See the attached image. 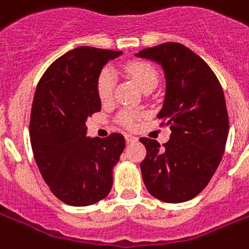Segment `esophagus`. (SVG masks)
I'll return each mask as SVG.
<instances>
[{
  "instance_id": "1",
  "label": "esophagus",
  "mask_w": 249,
  "mask_h": 249,
  "mask_svg": "<svg viewBox=\"0 0 249 249\" xmlns=\"http://www.w3.org/2000/svg\"><path fill=\"white\" fill-rule=\"evenodd\" d=\"M125 140H126V142L128 143H132V142H137V137L136 136H133V134L130 133H126L125 134Z\"/></svg>"
}]
</instances>
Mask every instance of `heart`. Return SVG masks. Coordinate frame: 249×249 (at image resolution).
I'll list each match as a JSON object with an SVG mask.
<instances>
[{
  "instance_id": "heart-1",
  "label": "heart",
  "mask_w": 249,
  "mask_h": 249,
  "mask_svg": "<svg viewBox=\"0 0 249 249\" xmlns=\"http://www.w3.org/2000/svg\"><path fill=\"white\" fill-rule=\"evenodd\" d=\"M125 71L130 78L133 79L134 82L137 83V86L142 91L149 89V88H154L157 86L158 73L152 64L146 63V62H129V63L125 64ZM115 83L116 76L112 68L106 67L99 73L96 82V89L97 96L101 101L109 100L112 97ZM136 119H137V115L134 113L133 110H123L119 115L120 124L128 126V128L134 124Z\"/></svg>"
}]
</instances>
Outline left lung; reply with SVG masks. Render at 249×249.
Here are the masks:
<instances>
[{"label": "left lung", "instance_id": "obj_1", "mask_svg": "<svg viewBox=\"0 0 249 249\" xmlns=\"http://www.w3.org/2000/svg\"><path fill=\"white\" fill-rule=\"evenodd\" d=\"M136 56L162 67L166 92L157 117L170 126L163 145L142 137L143 183L166 203L195 198L209 185L222 161L228 137V113L223 88L203 59L176 42L141 50Z\"/></svg>", "mask_w": 249, "mask_h": 249}]
</instances>
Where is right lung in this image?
<instances>
[{"label": "right lung", "mask_w": 249, "mask_h": 249, "mask_svg": "<svg viewBox=\"0 0 249 249\" xmlns=\"http://www.w3.org/2000/svg\"><path fill=\"white\" fill-rule=\"evenodd\" d=\"M121 54L80 46L56 59L36 86L30 116L31 148L51 193L70 206L96 203L112 189L124 136L87 137L86 121L101 109L99 73Z\"/></svg>", "instance_id": "right-lung-1"}]
</instances>
